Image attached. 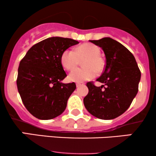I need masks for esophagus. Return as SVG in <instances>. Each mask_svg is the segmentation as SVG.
Returning <instances> with one entry per match:
<instances>
[{
  "label": "esophagus",
  "mask_w": 156,
  "mask_h": 156,
  "mask_svg": "<svg viewBox=\"0 0 156 156\" xmlns=\"http://www.w3.org/2000/svg\"><path fill=\"white\" fill-rule=\"evenodd\" d=\"M82 85H83V83H76V87H80V86H82Z\"/></svg>",
  "instance_id": "esophagus-1"
}]
</instances>
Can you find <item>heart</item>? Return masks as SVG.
<instances>
[{
  "label": "heart",
  "mask_w": 156,
  "mask_h": 156,
  "mask_svg": "<svg viewBox=\"0 0 156 156\" xmlns=\"http://www.w3.org/2000/svg\"><path fill=\"white\" fill-rule=\"evenodd\" d=\"M101 49L95 44L84 43L76 48V51L65 50L61 56L63 67L68 70H72L83 58V68H76L69 73V79L72 81L81 82L92 79L97 73H101L105 68V60L100 55Z\"/></svg>",
  "instance_id": "1"
}]
</instances>
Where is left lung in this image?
I'll use <instances>...</instances> for the list:
<instances>
[{
	"label": "left lung",
	"mask_w": 156,
	"mask_h": 156,
	"mask_svg": "<svg viewBox=\"0 0 156 156\" xmlns=\"http://www.w3.org/2000/svg\"><path fill=\"white\" fill-rule=\"evenodd\" d=\"M101 47L105 55V66L101 76L87 83L89 93L83 98L87 111L101 119L119 117L131 104L139 90L141 72L133 55L117 41L109 37L90 40Z\"/></svg>",
	"instance_id": "left-lung-1"
}]
</instances>
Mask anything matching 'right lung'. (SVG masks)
Instances as JSON below:
<instances>
[{
	"label": "right lung",
	"instance_id": "right-lung-1",
	"mask_svg": "<svg viewBox=\"0 0 156 156\" xmlns=\"http://www.w3.org/2000/svg\"><path fill=\"white\" fill-rule=\"evenodd\" d=\"M78 43L69 38H48L32 46L20 62L17 89L25 107L37 119H53L65 110L76 85L61 83L67 77L61 56Z\"/></svg>",
	"mask_w": 156,
	"mask_h": 156
}]
</instances>
